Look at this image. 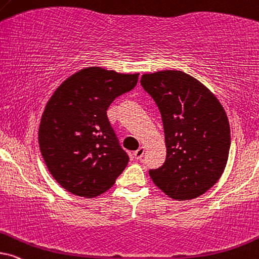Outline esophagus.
I'll return each instance as SVG.
<instances>
[{
  "label": "esophagus",
  "mask_w": 259,
  "mask_h": 259,
  "mask_svg": "<svg viewBox=\"0 0 259 259\" xmlns=\"http://www.w3.org/2000/svg\"><path fill=\"white\" fill-rule=\"evenodd\" d=\"M144 152H145V149H144V146H140L137 151H134V153H133L134 158H136L137 160H140V159H142Z\"/></svg>",
  "instance_id": "esophagus-1"
}]
</instances>
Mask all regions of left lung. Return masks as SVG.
I'll return each mask as SVG.
<instances>
[{
  "label": "left lung",
  "instance_id": "obj_1",
  "mask_svg": "<svg viewBox=\"0 0 259 259\" xmlns=\"http://www.w3.org/2000/svg\"><path fill=\"white\" fill-rule=\"evenodd\" d=\"M140 84L158 107L165 134L166 158L149 171L171 199H195L218 182L231 146L226 112L202 83L177 70L142 76Z\"/></svg>",
  "mask_w": 259,
  "mask_h": 259
}]
</instances>
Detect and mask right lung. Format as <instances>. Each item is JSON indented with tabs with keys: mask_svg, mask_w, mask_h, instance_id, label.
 <instances>
[{
	"mask_svg": "<svg viewBox=\"0 0 259 259\" xmlns=\"http://www.w3.org/2000/svg\"><path fill=\"white\" fill-rule=\"evenodd\" d=\"M138 76L83 69L60 84L44 110L39 145L57 182L77 196L95 197L115 183L130 157L107 116L117 96L137 85Z\"/></svg>",
	"mask_w": 259,
	"mask_h": 259,
	"instance_id": "add662e5",
	"label": "right lung"
}]
</instances>
